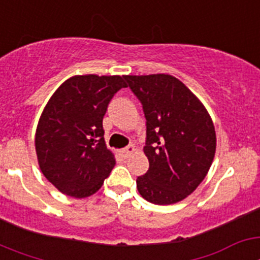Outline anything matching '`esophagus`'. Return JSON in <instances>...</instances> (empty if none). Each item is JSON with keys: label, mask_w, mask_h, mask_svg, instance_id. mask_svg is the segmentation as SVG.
<instances>
[{"label": "esophagus", "mask_w": 260, "mask_h": 260, "mask_svg": "<svg viewBox=\"0 0 260 260\" xmlns=\"http://www.w3.org/2000/svg\"><path fill=\"white\" fill-rule=\"evenodd\" d=\"M135 151H137V148H135L133 144H130V146H127L126 148H123V150L121 151V153H122L123 157H128V156L132 155V153H134Z\"/></svg>", "instance_id": "1"}]
</instances>
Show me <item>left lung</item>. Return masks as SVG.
I'll return each mask as SVG.
<instances>
[{"label":"left lung","instance_id":"8db88e82","mask_svg":"<svg viewBox=\"0 0 260 260\" xmlns=\"http://www.w3.org/2000/svg\"><path fill=\"white\" fill-rule=\"evenodd\" d=\"M143 105L150 161L137 178L139 194L153 204L183 201L207 176L215 157L216 133L207 109L180 79L169 74L125 75Z\"/></svg>","mask_w":260,"mask_h":260}]
</instances>
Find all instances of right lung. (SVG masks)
I'll list each match as a JSON object with an SVG mask.
<instances>
[{"label": "right lung", "mask_w": 260, "mask_h": 260, "mask_svg": "<svg viewBox=\"0 0 260 260\" xmlns=\"http://www.w3.org/2000/svg\"><path fill=\"white\" fill-rule=\"evenodd\" d=\"M123 87L127 84L119 75H74L45 105L36 127V155L45 178L62 194L91 197L116 165L104 141L103 118Z\"/></svg>", "instance_id": "add662e5"}]
</instances>
